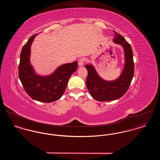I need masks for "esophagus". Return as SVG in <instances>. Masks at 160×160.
<instances>
[{
    "mask_svg": "<svg viewBox=\"0 0 160 160\" xmlns=\"http://www.w3.org/2000/svg\"><path fill=\"white\" fill-rule=\"evenodd\" d=\"M84 63V59L83 58H81L78 61V66H80V67L83 66Z\"/></svg>",
    "mask_w": 160,
    "mask_h": 160,
    "instance_id": "1",
    "label": "esophagus"
}]
</instances>
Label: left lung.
Listing matches in <instances>:
<instances>
[{
	"label": "left lung",
	"instance_id": "obj_1",
	"mask_svg": "<svg viewBox=\"0 0 160 160\" xmlns=\"http://www.w3.org/2000/svg\"><path fill=\"white\" fill-rule=\"evenodd\" d=\"M113 42L120 44L124 50L125 63L121 76L113 81L102 78L91 65H85L88 74L86 86L92 97L98 101H110L121 98L129 88L134 76V64L131 47L125 39L113 31Z\"/></svg>",
	"mask_w": 160,
	"mask_h": 160
}]
</instances>
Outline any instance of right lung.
I'll use <instances>...</instances> for the list:
<instances>
[{
	"label": "right lung",
	"instance_id": "1",
	"mask_svg": "<svg viewBox=\"0 0 160 160\" xmlns=\"http://www.w3.org/2000/svg\"><path fill=\"white\" fill-rule=\"evenodd\" d=\"M37 35H32L23 47L18 67L19 78L25 91L32 99L52 102L63 95L70 77L77 69L78 62L63 64L48 76L38 75L30 61L31 45Z\"/></svg>",
	"mask_w": 160,
	"mask_h": 160
}]
</instances>
